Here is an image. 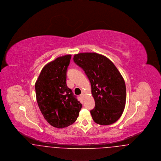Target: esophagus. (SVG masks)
Wrapping results in <instances>:
<instances>
[{
	"mask_svg": "<svg viewBox=\"0 0 161 161\" xmlns=\"http://www.w3.org/2000/svg\"><path fill=\"white\" fill-rule=\"evenodd\" d=\"M80 97L82 98V99H84V95L83 93H81V95H80Z\"/></svg>",
	"mask_w": 161,
	"mask_h": 161,
	"instance_id": "34e87169",
	"label": "esophagus"
}]
</instances>
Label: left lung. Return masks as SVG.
<instances>
[{
  "instance_id": "left-lung-1",
  "label": "left lung",
  "mask_w": 161,
  "mask_h": 161,
  "mask_svg": "<svg viewBox=\"0 0 161 161\" xmlns=\"http://www.w3.org/2000/svg\"><path fill=\"white\" fill-rule=\"evenodd\" d=\"M74 63L83 69L92 88L95 105L91 110L93 120L100 125L115 123L123 114L126 87L122 75L107 57L97 53H80Z\"/></svg>"
}]
</instances>
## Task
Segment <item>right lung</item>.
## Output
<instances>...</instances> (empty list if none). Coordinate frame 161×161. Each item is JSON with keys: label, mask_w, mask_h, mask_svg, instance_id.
<instances>
[{"label": "right lung", "mask_w": 161, "mask_h": 161, "mask_svg": "<svg viewBox=\"0 0 161 161\" xmlns=\"http://www.w3.org/2000/svg\"><path fill=\"white\" fill-rule=\"evenodd\" d=\"M71 55L56 58L43 68L35 84L38 107L45 119L57 128L77 120L82 104L66 85Z\"/></svg>", "instance_id": "obj_1"}]
</instances>
